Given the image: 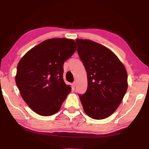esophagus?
Returning a JSON list of instances; mask_svg holds the SVG:
<instances>
[{"instance_id":"1","label":"esophagus","mask_w":149,"mask_h":149,"mask_svg":"<svg viewBox=\"0 0 149 149\" xmlns=\"http://www.w3.org/2000/svg\"><path fill=\"white\" fill-rule=\"evenodd\" d=\"M75 86H76V81H74V82L72 84V87H74V88H75Z\"/></svg>"}]
</instances>
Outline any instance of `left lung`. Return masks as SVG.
Returning a JSON list of instances; mask_svg holds the SVG:
<instances>
[{
  "mask_svg": "<svg viewBox=\"0 0 149 149\" xmlns=\"http://www.w3.org/2000/svg\"><path fill=\"white\" fill-rule=\"evenodd\" d=\"M77 52L87 74V89L79 95L84 112L95 120L109 117L127 91V74L112 50L88 39H77Z\"/></svg>",
  "mask_w": 149,
  "mask_h": 149,
  "instance_id": "1",
  "label": "left lung"
}]
</instances>
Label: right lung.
Wrapping results in <instances>:
<instances>
[{
  "label": "right lung",
  "mask_w": 149,
  "mask_h": 149,
  "mask_svg": "<svg viewBox=\"0 0 149 149\" xmlns=\"http://www.w3.org/2000/svg\"><path fill=\"white\" fill-rule=\"evenodd\" d=\"M77 49L74 40L49 39L30 49L17 64L15 80L22 99L42 116L56 114L72 88L63 79V65Z\"/></svg>",
  "instance_id": "1"
}]
</instances>
